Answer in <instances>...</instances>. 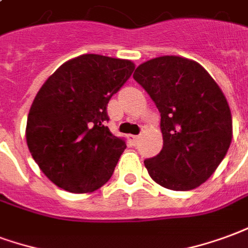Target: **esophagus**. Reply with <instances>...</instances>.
Here are the masks:
<instances>
[{
	"label": "esophagus",
	"mask_w": 248,
	"mask_h": 248,
	"mask_svg": "<svg viewBox=\"0 0 248 248\" xmlns=\"http://www.w3.org/2000/svg\"><path fill=\"white\" fill-rule=\"evenodd\" d=\"M128 139H129V141H131L133 145H136L137 142H139V136H133V135H129V136H128Z\"/></svg>",
	"instance_id": "esophagus-1"
}]
</instances>
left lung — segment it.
Returning <instances> with one entry per match:
<instances>
[{
    "mask_svg": "<svg viewBox=\"0 0 248 248\" xmlns=\"http://www.w3.org/2000/svg\"><path fill=\"white\" fill-rule=\"evenodd\" d=\"M161 113L162 145L145 160L155 182L170 190L196 189L217 170L232 140V119L223 92L196 61L164 55L133 74Z\"/></svg>",
    "mask_w": 248,
    "mask_h": 248,
    "instance_id": "1",
    "label": "left lung"
}]
</instances>
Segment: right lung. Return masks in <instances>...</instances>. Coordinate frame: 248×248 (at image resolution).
Wrapping results in <instances>:
<instances>
[{
    "label": "right lung",
    "instance_id": "obj_1",
    "mask_svg": "<svg viewBox=\"0 0 248 248\" xmlns=\"http://www.w3.org/2000/svg\"><path fill=\"white\" fill-rule=\"evenodd\" d=\"M128 59L84 54L67 61L38 91L26 142L48 180L70 193H92L111 178L125 140L106 126L107 104L131 78Z\"/></svg>",
    "mask_w": 248,
    "mask_h": 248
}]
</instances>
